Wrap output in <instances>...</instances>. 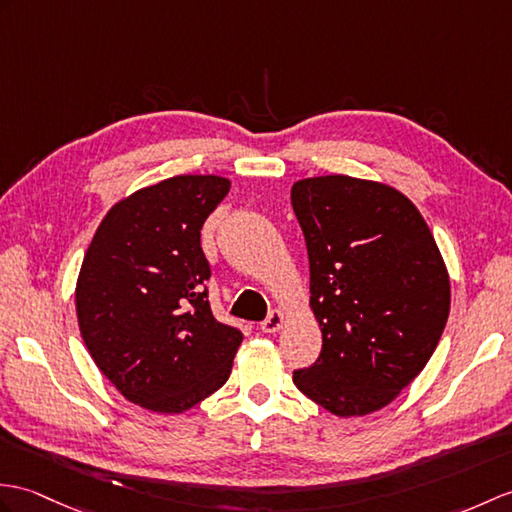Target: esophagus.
Instances as JSON below:
<instances>
[{"label": "esophagus", "instance_id": "1", "mask_svg": "<svg viewBox=\"0 0 512 512\" xmlns=\"http://www.w3.org/2000/svg\"><path fill=\"white\" fill-rule=\"evenodd\" d=\"M283 323H285V314L281 310H272L264 323H261V331H264V334H275V331L283 327Z\"/></svg>", "mask_w": 512, "mask_h": 512}]
</instances>
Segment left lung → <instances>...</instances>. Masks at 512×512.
<instances>
[{"instance_id": "8db88e82", "label": "left lung", "mask_w": 512, "mask_h": 512, "mask_svg": "<svg viewBox=\"0 0 512 512\" xmlns=\"http://www.w3.org/2000/svg\"><path fill=\"white\" fill-rule=\"evenodd\" d=\"M290 196L323 331L318 360L292 379L336 417H364L397 399L443 336V255L419 209L390 185L331 174L296 181Z\"/></svg>"}]
</instances>
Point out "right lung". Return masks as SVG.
<instances>
[{"mask_svg":"<svg viewBox=\"0 0 512 512\" xmlns=\"http://www.w3.org/2000/svg\"><path fill=\"white\" fill-rule=\"evenodd\" d=\"M231 181L183 174L115 202L82 259L80 336L102 375L137 403L181 414L231 375L242 331L211 314L200 229Z\"/></svg>","mask_w":512,"mask_h":512,"instance_id":"1","label":"right lung"}]
</instances>
